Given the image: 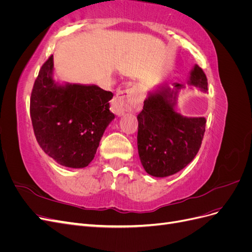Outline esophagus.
<instances>
[{"label": "esophagus", "instance_id": "34e87169", "mask_svg": "<svg viewBox=\"0 0 252 252\" xmlns=\"http://www.w3.org/2000/svg\"><path fill=\"white\" fill-rule=\"evenodd\" d=\"M142 102L138 97V89L135 87L122 90L117 94L111 104V110L118 117L124 116L126 112L134 111L141 107Z\"/></svg>", "mask_w": 252, "mask_h": 252}]
</instances>
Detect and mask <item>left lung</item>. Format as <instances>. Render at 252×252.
<instances>
[{
  "label": "left lung",
  "mask_w": 252,
  "mask_h": 252,
  "mask_svg": "<svg viewBox=\"0 0 252 252\" xmlns=\"http://www.w3.org/2000/svg\"><path fill=\"white\" fill-rule=\"evenodd\" d=\"M187 84L207 93V78L196 64L190 70ZM185 84H167L148 93L139 113L138 150L145 171L156 178H166L181 171L199 151L205 132L204 117L180 113L178 98Z\"/></svg>",
  "instance_id": "obj_1"
}]
</instances>
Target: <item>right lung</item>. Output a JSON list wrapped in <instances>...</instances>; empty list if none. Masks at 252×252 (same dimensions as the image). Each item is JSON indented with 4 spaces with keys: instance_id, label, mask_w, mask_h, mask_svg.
I'll return each mask as SVG.
<instances>
[{
    "instance_id": "obj_1",
    "label": "right lung",
    "mask_w": 252,
    "mask_h": 252,
    "mask_svg": "<svg viewBox=\"0 0 252 252\" xmlns=\"http://www.w3.org/2000/svg\"><path fill=\"white\" fill-rule=\"evenodd\" d=\"M53 56L44 63L30 98L37 143L52 159L69 168L93 161L106 128L114 119L113 94L94 84L61 83L53 78Z\"/></svg>"
}]
</instances>
